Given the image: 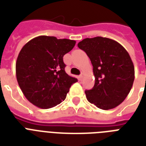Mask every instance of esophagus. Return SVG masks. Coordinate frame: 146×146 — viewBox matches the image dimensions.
I'll return each mask as SVG.
<instances>
[{
	"mask_svg": "<svg viewBox=\"0 0 146 146\" xmlns=\"http://www.w3.org/2000/svg\"><path fill=\"white\" fill-rule=\"evenodd\" d=\"M83 77H84V73H81V74H80V80H82Z\"/></svg>",
	"mask_w": 146,
	"mask_h": 146,
	"instance_id": "34e87169",
	"label": "esophagus"
}]
</instances>
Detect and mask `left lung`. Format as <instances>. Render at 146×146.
I'll list each match as a JSON object with an SVG mask.
<instances>
[{
    "mask_svg": "<svg viewBox=\"0 0 146 146\" xmlns=\"http://www.w3.org/2000/svg\"><path fill=\"white\" fill-rule=\"evenodd\" d=\"M78 47L86 53L93 66L95 85L85 91L87 100L103 110L118 106L129 93L135 78L129 53L117 42L100 36L85 38Z\"/></svg>",
    "mask_w": 146,
    "mask_h": 146,
    "instance_id": "obj_1",
    "label": "left lung"
}]
</instances>
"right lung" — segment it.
<instances>
[{
	"label": "right lung",
	"instance_id": "obj_1",
	"mask_svg": "<svg viewBox=\"0 0 146 146\" xmlns=\"http://www.w3.org/2000/svg\"><path fill=\"white\" fill-rule=\"evenodd\" d=\"M76 41L41 35L26 43L16 63V75L29 102L42 109L56 106L66 98L77 79L65 72L64 55L75 46Z\"/></svg>",
	"mask_w": 146,
	"mask_h": 146
}]
</instances>
